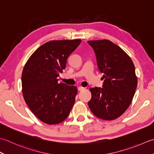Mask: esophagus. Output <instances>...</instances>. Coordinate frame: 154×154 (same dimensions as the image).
<instances>
[{
	"mask_svg": "<svg viewBox=\"0 0 154 154\" xmlns=\"http://www.w3.org/2000/svg\"><path fill=\"white\" fill-rule=\"evenodd\" d=\"M84 88H84V87L79 86V87H78V90H79V91H82L83 90H84Z\"/></svg>",
	"mask_w": 154,
	"mask_h": 154,
	"instance_id": "34e87169",
	"label": "esophagus"
}]
</instances>
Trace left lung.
<instances>
[{
    "label": "left lung",
    "instance_id": "obj_1",
    "mask_svg": "<svg viewBox=\"0 0 154 154\" xmlns=\"http://www.w3.org/2000/svg\"><path fill=\"white\" fill-rule=\"evenodd\" d=\"M96 54L103 88H91L90 110L96 117L113 120L122 116L132 101L137 85L135 66L120 46L108 40H89Z\"/></svg>",
    "mask_w": 154,
    "mask_h": 154
}]
</instances>
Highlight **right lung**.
Instances as JSON below:
<instances>
[{"label": "right lung", "instance_id": "1", "mask_svg": "<svg viewBox=\"0 0 154 154\" xmlns=\"http://www.w3.org/2000/svg\"><path fill=\"white\" fill-rule=\"evenodd\" d=\"M80 39L51 40L37 48L24 65L22 88L25 102L33 114L47 124H57L68 116L75 102V86L58 83L67 58Z\"/></svg>", "mask_w": 154, "mask_h": 154}]
</instances>
